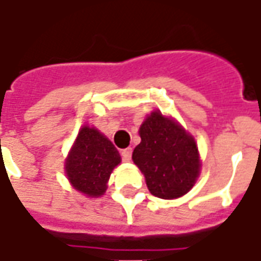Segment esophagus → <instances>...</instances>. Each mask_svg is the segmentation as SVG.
<instances>
[{"label":"esophagus","instance_id":"esophagus-1","mask_svg":"<svg viewBox=\"0 0 261 261\" xmlns=\"http://www.w3.org/2000/svg\"><path fill=\"white\" fill-rule=\"evenodd\" d=\"M131 154H133V149H131V147H127V149H124V150L122 151V157L124 161H130Z\"/></svg>","mask_w":261,"mask_h":261}]
</instances>
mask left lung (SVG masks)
I'll use <instances>...</instances> for the list:
<instances>
[{
	"instance_id": "1",
	"label": "left lung",
	"mask_w": 261,
	"mask_h": 261,
	"mask_svg": "<svg viewBox=\"0 0 261 261\" xmlns=\"http://www.w3.org/2000/svg\"><path fill=\"white\" fill-rule=\"evenodd\" d=\"M141 143L133 161L145 176L151 195L176 199L194 187L200 172L196 142L174 119L153 111L139 127Z\"/></svg>"
}]
</instances>
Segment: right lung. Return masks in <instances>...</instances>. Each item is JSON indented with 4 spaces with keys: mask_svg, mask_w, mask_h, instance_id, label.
<instances>
[{
    "mask_svg": "<svg viewBox=\"0 0 261 261\" xmlns=\"http://www.w3.org/2000/svg\"><path fill=\"white\" fill-rule=\"evenodd\" d=\"M122 159L118 149L94 127L84 126L69 151L65 171L74 190L90 198L101 196L115 167Z\"/></svg>",
    "mask_w": 261,
    "mask_h": 261,
    "instance_id": "obj_1",
    "label": "right lung"
}]
</instances>
